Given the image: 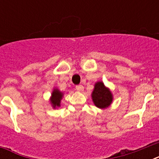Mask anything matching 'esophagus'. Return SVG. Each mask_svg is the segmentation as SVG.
<instances>
[{
    "label": "esophagus",
    "mask_w": 159,
    "mask_h": 159,
    "mask_svg": "<svg viewBox=\"0 0 159 159\" xmlns=\"http://www.w3.org/2000/svg\"><path fill=\"white\" fill-rule=\"evenodd\" d=\"M76 90H77V92H83L84 87H83L82 85H77V86H76Z\"/></svg>",
    "instance_id": "esophagus-1"
}]
</instances>
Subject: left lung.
Listing matches in <instances>:
<instances>
[{
    "mask_svg": "<svg viewBox=\"0 0 159 159\" xmlns=\"http://www.w3.org/2000/svg\"><path fill=\"white\" fill-rule=\"evenodd\" d=\"M92 99L94 105L100 109L108 108L113 102V94L110 88L106 87L102 81L97 82L92 92Z\"/></svg>",
    "mask_w": 159,
    "mask_h": 159,
    "instance_id": "obj_1",
    "label": "left lung"
}]
</instances>
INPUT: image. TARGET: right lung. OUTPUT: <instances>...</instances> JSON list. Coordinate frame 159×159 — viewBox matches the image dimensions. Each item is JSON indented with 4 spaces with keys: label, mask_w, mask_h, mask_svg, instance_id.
<instances>
[{
    "label": "right lung",
    "mask_w": 159,
    "mask_h": 159,
    "mask_svg": "<svg viewBox=\"0 0 159 159\" xmlns=\"http://www.w3.org/2000/svg\"><path fill=\"white\" fill-rule=\"evenodd\" d=\"M64 96V93L59 90L57 87H54L53 89V92L51 93V97L49 98V102L53 109H57V107L61 106V101L62 97Z\"/></svg>",
    "instance_id": "obj_1"
}]
</instances>
